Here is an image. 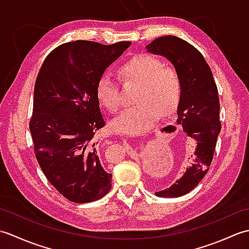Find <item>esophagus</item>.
Segmentation results:
<instances>
[{"instance_id": "esophagus-1", "label": "esophagus", "mask_w": 249, "mask_h": 249, "mask_svg": "<svg viewBox=\"0 0 249 249\" xmlns=\"http://www.w3.org/2000/svg\"><path fill=\"white\" fill-rule=\"evenodd\" d=\"M127 147H129V145H127ZM129 149H130V147H129Z\"/></svg>"}]
</instances>
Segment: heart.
Masks as SVG:
<instances>
[{
    "mask_svg": "<svg viewBox=\"0 0 249 249\" xmlns=\"http://www.w3.org/2000/svg\"><path fill=\"white\" fill-rule=\"evenodd\" d=\"M119 76L125 83L138 84L136 103L111 122L115 131L138 135L149 130L160 118L172 114L182 97V82L171 67H163L156 56L140 54L131 57L119 67ZM96 96L100 105L111 113L121 107L119 84L108 73L98 79Z\"/></svg>",
    "mask_w": 249,
    "mask_h": 249,
    "instance_id": "1",
    "label": "heart"
}]
</instances>
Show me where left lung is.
Here are the masks:
<instances>
[{"label":"left lung","instance_id":"obj_1","mask_svg":"<svg viewBox=\"0 0 249 249\" xmlns=\"http://www.w3.org/2000/svg\"><path fill=\"white\" fill-rule=\"evenodd\" d=\"M145 48L150 53L165 56L170 61L182 82L176 123L196 142L193 161L176 183L155 193L158 197H181L201 182L213 160L221 128L217 87L203 55L182 38L161 36Z\"/></svg>","mask_w":249,"mask_h":249}]
</instances>
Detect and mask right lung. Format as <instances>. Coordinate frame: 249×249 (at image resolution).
Returning a JSON list of instances; mask_svg holds the SVG:
<instances>
[{
	"mask_svg": "<svg viewBox=\"0 0 249 249\" xmlns=\"http://www.w3.org/2000/svg\"><path fill=\"white\" fill-rule=\"evenodd\" d=\"M130 44H63L37 75L30 121L35 156L52 186L72 202H93L111 188L112 174L103 168L95 139L105 126L96 84Z\"/></svg>",
	"mask_w": 249,
	"mask_h": 249,
	"instance_id": "add662e5",
	"label": "right lung"
}]
</instances>
